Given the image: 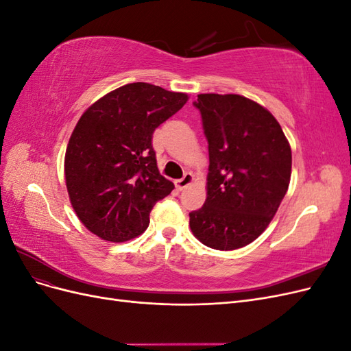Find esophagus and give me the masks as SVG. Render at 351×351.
Instances as JSON below:
<instances>
[{
    "mask_svg": "<svg viewBox=\"0 0 351 351\" xmlns=\"http://www.w3.org/2000/svg\"><path fill=\"white\" fill-rule=\"evenodd\" d=\"M192 183H193V174H192V173H186L184 177L177 180V182H176L174 184H176V187H177L178 190H184L186 187H189Z\"/></svg>",
    "mask_w": 351,
    "mask_h": 351,
    "instance_id": "34e87169",
    "label": "esophagus"
}]
</instances>
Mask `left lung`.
<instances>
[{
    "label": "left lung",
    "instance_id": "left-lung-1",
    "mask_svg": "<svg viewBox=\"0 0 351 351\" xmlns=\"http://www.w3.org/2000/svg\"><path fill=\"white\" fill-rule=\"evenodd\" d=\"M209 173L204 206L190 228L205 246L236 250L269 226L291 177V147L275 117L236 93H200Z\"/></svg>",
    "mask_w": 351,
    "mask_h": 351
}]
</instances>
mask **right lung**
I'll list each match as a JSON object with an SVG mask.
<instances>
[{
  "instance_id": "add662e5",
  "label": "right lung",
  "mask_w": 351,
  "mask_h": 351,
  "mask_svg": "<svg viewBox=\"0 0 351 351\" xmlns=\"http://www.w3.org/2000/svg\"><path fill=\"white\" fill-rule=\"evenodd\" d=\"M183 92L129 83L93 102L70 136L66 186L82 224L107 241L132 240L149 226L174 184L159 174L152 134L187 102Z\"/></svg>"
}]
</instances>
